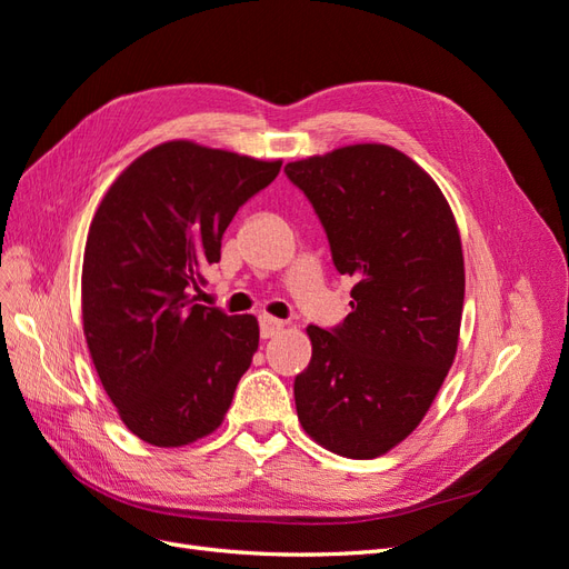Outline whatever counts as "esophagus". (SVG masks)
Masks as SVG:
<instances>
[{
  "instance_id": "obj_1",
  "label": "esophagus",
  "mask_w": 569,
  "mask_h": 569,
  "mask_svg": "<svg viewBox=\"0 0 569 569\" xmlns=\"http://www.w3.org/2000/svg\"><path fill=\"white\" fill-rule=\"evenodd\" d=\"M258 325H261V337H263V339L274 337V335H278V332L282 330V327H284L282 320L270 318V316H261V320H258Z\"/></svg>"
}]
</instances>
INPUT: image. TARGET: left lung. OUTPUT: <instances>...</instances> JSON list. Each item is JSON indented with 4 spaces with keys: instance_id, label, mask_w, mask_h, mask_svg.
I'll list each match as a JSON object with an SVG mask.
<instances>
[{
    "instance_id": "left-lung-1",
    "label": "left lung",
    "mask_w": 569,
    "mask_h": 569,
    "mask_svg": "<svg viewBox=\"0 0 569 569\" xmlns=\"http://www.w3.org/2000/svg\"><path fill=\"white\" fill-rule=\"evenodd\" d=\"M335 268L356 280L335 330L308 325V368L295 380L299 422L327 451L368 460L416 429L453 366L465 266L439 184L399 149L351 144L291 161Z\"/></svg>"
}]
</instances>
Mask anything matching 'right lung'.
<instances>
[{"label":"right lung","mask_w":569,"mask_h":569,"mask_svg":"<svg viewBox=\"0 0 569 569\" xmlns=\"http://www.w3.org/2000/svg\"><path fill=\"white\" fill-rule=\"evenodd\" d=\"M189 140L163 142L116 178L82 261V330L132 435L161 449L216 432L258 349V320L194 303L230 220L280 173Z\"/></svg>","instance_id":"right-lung-1"}]
</instances>
